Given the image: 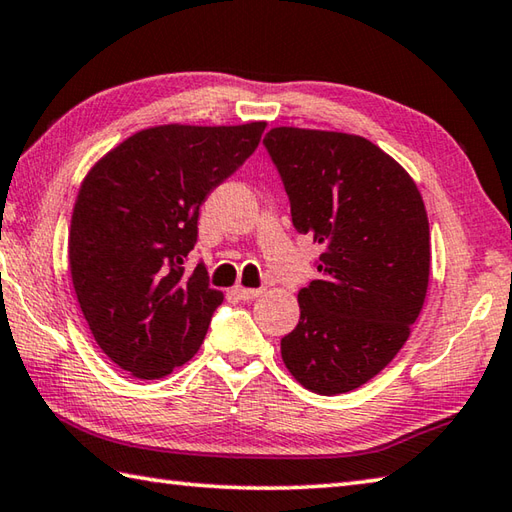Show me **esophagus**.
I'll return each mask as SVG.
<instances>
[{
    "mask_svg": "<svg viewBox=\"0 0 512 512\" xmlns=\"http://www.w3.org/2000/svg\"><path fill=\"white\" fill-rule=\"evenodd\" d=\"M233 295L237 299H242V302H248V299H255L262 295V288H244V286H235L233 288Z\"/></svg>",
    "mask_w": 512,
    "mask_h": 512,
    "instance_id": "esophagus-1",
    "label": "esophagus"
}]
</instances>
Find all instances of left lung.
Here are the masks:
<instances>
[{"label": "left lung", "instance_id": "8db88e82", "mask_svg": "<svg viewBox=\"0 0 512 512\" xmlns=\"http://www.w3.org/2000/svg\"><path fill=\"white\" fill-rule=\"evenodd\" d=\"M264 146L295 230L324 246L315 262L322 279L299 290V324L282 337V359L313 393H348L390 364L424 306L430 233L422 195L364 137L282 126Z\"/></svg>", "mask_w": 512, "mask_h": 512}]
</instances>
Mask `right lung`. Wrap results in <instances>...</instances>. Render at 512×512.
I'll list each match as a JSON object with an SVG mask.
<instances>
[{"label":"right lung","instance_id":"right-lung-1","mask_svg":"<svg viewBox=\"0 0 512 512\" xmlns=\"http://www.w3.org/2000/svg\"><path fill=\"white\" fill-rule=\"evenodd\" d=\"M266 124L155 126L99 159L70 222V275L99 348L159 379L202 346L224 302L204 262L186 273L199 208L255 153Z\"/></svg>","mask_w":512,"mask_h":512}]
</instances>
